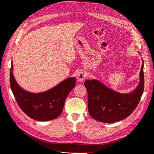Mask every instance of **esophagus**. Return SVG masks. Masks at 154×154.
Masks as SVG:
<instances>
[{"label":"esophagus","instance_id":"obj_1","mask_svg":"<svg viewBox=\"0 0 154 154\" xmlns=\"http://www.w3.org/2000/svg\"><path fill=\"white\" fill-rule=\"evenodd\" d=\"M76 78L79 82H83L86 78V73L83 71H80L77 74Z\"/></svg>","mask_w":154,"mask_h":154}]
</instances>
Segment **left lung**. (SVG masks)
<instances>
[{
	"label": "left lung",
	"instance_id": "1",
	"mask_svg": "<svg viewBox=\"0 0 154 154\" xmlns=\"http://www.w3.org/2000/svg\"><path fill=\"white\" fill-rule=\"evenodd\" d=\"M144 62L139 73V83L130 93H119L105 86L97 80L85 82L88 93V109L92 118L103 123L119 122L136 109L144 91Z\"/></svg>",
	"mask_w": 154,
	"mask_h": 154
}]
</instances>
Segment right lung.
<instances>
[{
  "instance_id": "add662e5",
  "label": "right lung",
  "mask_w": 154,
  "mask_h": 154,
  "mask_svg": "<svg viewBox=\"0 0 154 154\" xmlns=\"http://www.w3.org/2000/svg\"><path fill=\"white\" fill-rule=\"evenodd\" d=\"M76 78L71 77L51 89L40 93L26 91L19 86L10 71V87L22 110L32 118L40 122L54 119L62 114L69 93L76 85Z\"/></svg>"
}]
</instances>
